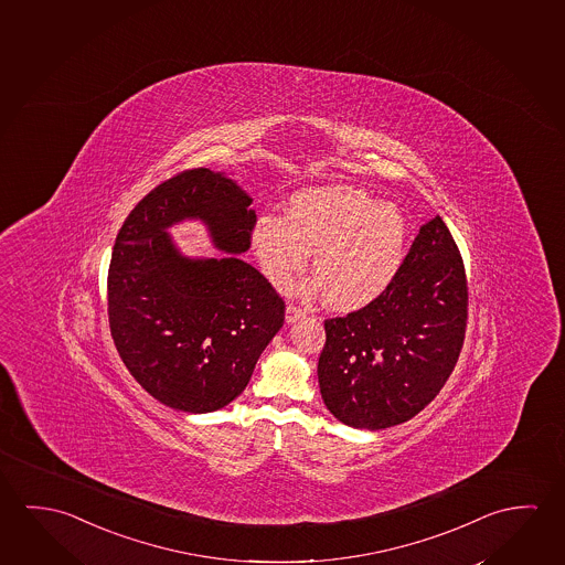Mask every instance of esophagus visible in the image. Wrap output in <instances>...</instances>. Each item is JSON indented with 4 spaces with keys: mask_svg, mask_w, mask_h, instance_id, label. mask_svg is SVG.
I'll use <instances>...</instances> for the list:
<instances>
[{
    "mask_svg": "<svg viewBox=\"0 0 565 565\" xmlns=\"http://www.w3.org/2000/svg\"><path fill=\"white\" fill-rule=\"evenodd\" d=\"M305 316V310H300L298 306L295 305H288L287 306V323H295L298 318H302Z\"/></svg>",
    "mask_w": 565,
    "mask_h": 565,
    "instance_id": "esophagus-1",
    "label": "esophagus"
}]
</instances>
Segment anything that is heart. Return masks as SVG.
Returning <instances> with one entry per match:
<instances>
[{
  "label": "heart",
  "mask_w": 565,
  "mask_h": 565,
  "mask_svg": "<svg viewBox=\"0 0 565 565\" xmlns=\"http://www.w3.org/2000/svg\"><path fill=\"white\" fill-rule=\"evenodd\" d=\"M406 239L403 212L353 186L300 190L288 200L287 215H259L252 230L255 257L275 287L305 269L313 252L316 280L306 290H322L338 312L371 305L393 285Z\"/></svg>",
  "instance_id": "heart-1"
}]
</instances>
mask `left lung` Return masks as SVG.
I'll return each instance as SVG.
<instances>
[{
    "label": "left lung",
    "instance_id": "left-lung-1",
    "mask_svg": "<svg viewBox=\"0 0 565 565\" xmlns=\"http://www.w3.org/2000/svg\"><path fill=\"white\" fill-rule=\"evenodd\" d=\"M463 260L436 215L420 227L383 295L345 318L326 320L318 361L323 404L345 426L383 430L436 398L466 338Z\"/></svg>",
    "mask_w": 565,
    "mask_h": 565
}]
</instances>
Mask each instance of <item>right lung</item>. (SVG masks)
Wrapping results in <instances>:
<instances>
[{
    "instance_id": "1",
    "label": "right lung",
    "mask_w": 565,
    "mask_h": 565,
    "mask_svg": "<svg viewBox=\"0 0 565 565\" xmlns=\"http://www.w3.org/2000/svg\"><path fill=\"white\" fill-rule=\"evenodd\" d=\"M253 198L225 172L164 180L117 233L108 273L109 330L135 381L164 406L214 413L249 383L285 323V302L239 259L252 245ZM200 221L220 258H189L168 230Z\"/></svg>"
}]
</instances>
